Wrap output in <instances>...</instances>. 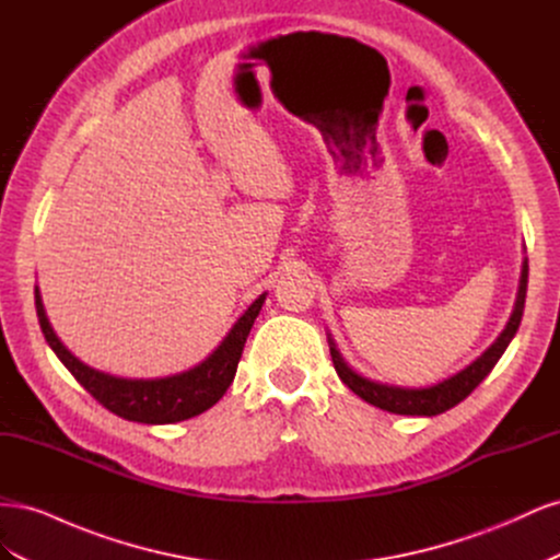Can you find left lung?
I'll return each instance as SVG.
<instances>
[{"instance_id": "obj_1", "label": "left lung", "mask_w": 560, "mask_h": 560, "mask_svg": "<svg viewBox=\"0 0 560 560\" xmlns=\"http://www.w3.org/2000/svg\"><path fill=\"white\" fill-rule=\"evenodd\" d=\"M525 290H528V261H523L514 313H512L510 322H506L504 331L498 336V341L490 346L481 354V358H477L467 369H463L460 374H455L442 383L430 385V387H397V385H383L376 381H369L360 374H354V371L343 362L341 352L336 350L334 341H329L331 362H334L336 374L352 389L354 395L362 397L369 404L378 406V409H383V411L399 413V416H439V413H444L474 393V387H477L490 374V371H493V366L502 358L506 346L512 343V338H514V334L521 325V317H523Z\"/></svg>"}]
</instances>
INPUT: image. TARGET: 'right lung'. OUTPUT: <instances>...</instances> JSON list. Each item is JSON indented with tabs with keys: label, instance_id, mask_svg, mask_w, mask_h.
Returning <instances> with one entry per match:
<instances>
[{
	"label": "right lung",
	"instance_id": "1",
	"mask_svg": "<svg viewBox=\"0 0 560 560\" xmlns=\"http://www.w3.org/2000/svg\"><path fill=\"white\" fill-rule=\"evenodd\" d=\"M266 294H261L245 315L235 322L229 336L222 341L206 362L198 366L182 371L177 376L154 378V381H132V378H116L103 371H95L79 362L74 354L67 350L56 331L50 329L48 317L44 313V303L39 290H35V306L39 327L44 338L48 341L50 350L58 354V360L70 369V374L89 389V393L116 413L118 418H126L132 422H144V425H167V422H179L186 418H194L202 411H208L219 399L224 397L229 385L233 383L235 369H238L241 354L247 341V334L257 319Z\"/></svg>",
	"mask_w": 560,
	"mask_h": 560
}]
</instances>
